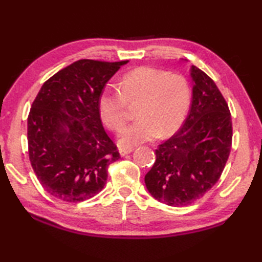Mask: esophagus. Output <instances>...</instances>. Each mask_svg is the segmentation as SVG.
<instances>
[{"label":"esophagus","instance_id":"obj_1","mask_svg":"<svg viewBox=\"0 0 262 262\" xmlns=\"http://www.w3.org/2000/svg\"><path fill=\"white\" fill-rule=\"evenodd\" d=\"M132 151H133V148H120L119 149V154H120L121 157H124L126 155L131 154Z\"/></svg>","mask_w":262,"mask_h":262}]
</instances>
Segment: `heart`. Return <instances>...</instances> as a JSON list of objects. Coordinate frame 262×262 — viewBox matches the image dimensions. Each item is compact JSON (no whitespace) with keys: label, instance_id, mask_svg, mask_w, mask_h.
<instances>
[{"label":"heart","instance_id":"1","mask_svg":"<svg viewBox=\"0 0 262 262\" xmlns=\"http://www.w3.org/2000/svg\"><path fill=\"white\" fill-rule=\"evenodd\" d=\"M118 89H104L98 96L97 108L103 123L118 131L126 121V103L140 100L138 120L119 133L122 148L154 141L160 135H173L188 113L190 89L180 75L155 67H138L119 80Z\"/></svg>","mask_w":262,"mask_h":262}]
</instances>
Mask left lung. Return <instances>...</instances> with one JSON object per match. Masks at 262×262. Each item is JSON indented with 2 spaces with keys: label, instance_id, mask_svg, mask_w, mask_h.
Instances as JSON below:
<instances>
[{
  "label": "left lung",
  "instance_id": "8db88e82",
  "mask_svg": "<svg viewBox=\"0 0 262 262\" xmlns=\"http://www.w3.org/2000/svg\"><path fill=\"white\" fill-rule=\"evenodd\" d=\"M186 60V59H185ZM190 111L180 130L156 150L144 177L151 196L166 205H190L216 184L232 142L229 106L213 79L196 66Z\"/></svg>",
  "mask_w": 262,
  "mask_h": 262
}]
</instances>
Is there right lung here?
Instances as JSON below:
<instances>
[{
  "instance_id": "obj_1",
  "label": "right lung",
  "mask_w": 262,
  "mask_h": 262,
  "mask_svg": "<svg viewBox=\"0 0 262 262\" xmlns=\"http://www.w3.org/2000/svg\"><path fill=\"white\" fill-rule=\"evenodd\" d=\"M129 60L80 59L40 89L28 116L29 158L42 187L65 202L100 193L120 158L98 114L100 93Z\"/></svg>"
}]
</instances>
